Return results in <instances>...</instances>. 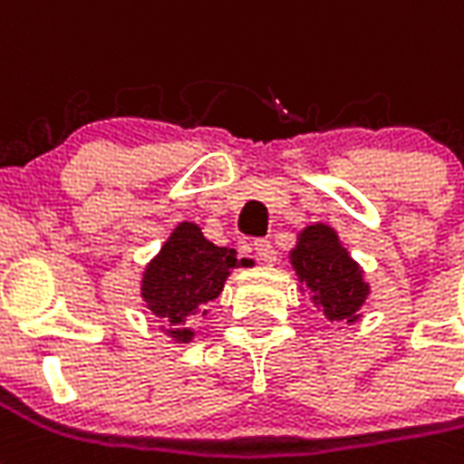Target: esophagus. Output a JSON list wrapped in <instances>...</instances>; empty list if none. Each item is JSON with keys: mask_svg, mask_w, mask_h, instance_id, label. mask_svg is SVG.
Segmentation results:
<instances>
[{"mask_svg": "<svg viewBox=\"0 0 464 464\" xmlns=\"http://www.w3.org/2000/svg\"><path fill=\"white\" fill-rule=\"evenodd\" d=\"M254 251H256V258L261 264L273 266L276 264V256H278V251L273 249V244L268 239H256L254 242Z\"/></svg>", "mask_w": 464, "mask_h": 464, "instance_id": "obj_1", "label": "esophagus"}]
</instances>
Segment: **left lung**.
I'll return each mask as SVG.
<instances>
[{
    "mask_svg": "<svg viewBox=\"0 0 464 464\" xmlns=\"http://www.w3.org/2000/svg\"><path fill=\"white\" fill-rule=\"evenodd\" d=\"M300 290L310 293V300L329 322L353 324L370 295V285L362 278V268L341 244L336 229L317 222L297 235L295 249L290 251Z\"/></svg>",
    "mask_w": 464,
    "mask_h": 464,
    "instance_id": "left-lung-1",
    "label": "left lung"
}]
</instances>
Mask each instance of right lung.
Wrapping results in <instances>:
<instances>
[{
  "label": "right lung",
  "mask_w": 464,
  "mask_h": 464,
  "mask_svg": "<svg viewBox=\"0 0 464 464\" xmlns=\"http://www.w3.org/2000/svg\"><path fill=\"white\" fill-rule=\"evenodd\" d=\"M237 266L235 249L215 246L196 222H179L145 266L140 295L147 310L167 324L161 332L176 343H191L193 322L206 317L208 303L220 295Z\"/></svg>",
  "instance_id": "obj_1"
}]
</instances>
